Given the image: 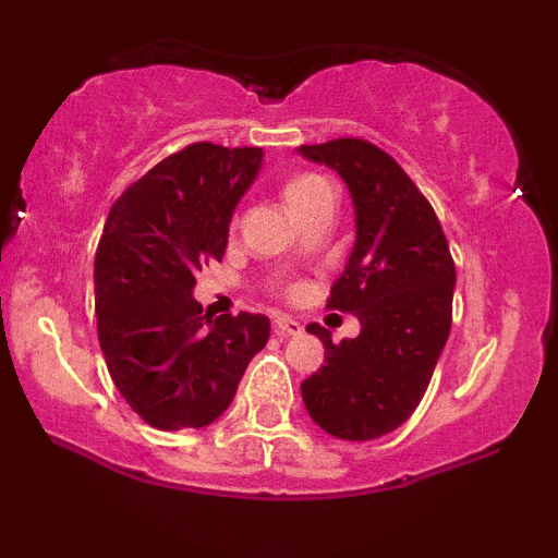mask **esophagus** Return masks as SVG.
<instances>
[{"instance_id": "34e87169", "label": "esophagus", "mask_w": 558, "mask_h": 558, "mask_svg": "<svg viewBox=\"0 0 558 558\" xmlns=\"http://www.w3.org/2000/svg\"><path fill=\"white\" fill-rule=\"evenodd\" d=\"M272 330L278 332V336H299L301 332V323H296V319H291V317H275V323H272Z\"/></svg>"}]
</instances>
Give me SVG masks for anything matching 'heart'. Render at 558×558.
<instances>
[{
  "mask_svg": "<svg viewBox=\"0 0 558 558\" xmlns=\"http://www.w3.org/2000/svg\"><path fill=\"white\" fill-rule=\"evenodd\" d=\"M323 196H336V194H332V185L325 181L323 175H317V172H301V175L291 178L283 189V198L291 213H296V209L306 207V204L317 202V198Z\"/></svg>",
  "mask_w": 558,
  "mask_h": 558,
  "instance_id": "b5f03b06",
  "label": "heart"
}]
</instances>
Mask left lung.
Listing matches in <instances>:
<instances>
[{
	"label": "left lung",
	"instance_id": "obj_1",
	"mask_svg": "<svg viewBox=\"0 0 558 558\" xmlns=\"http://www.w3.org/2000/svg\"><path fill=\"white\" fill-rule=\"evenodd\" d=\"M349 185L356 241L328 310L360 317L341 343L310 325L325 364L301 383L310 417L343 440H373L412 417L451 330L457 286L448 241L430 202L393 157L364 138L299 146Z\"/></svg>",
	"mask_w": 558,
	"mask_h": 558
}]
</instances>
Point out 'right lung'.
Here are the masks:
<instances>
[{
  "label": "right lung",
  "mask_w": 558,
  "mask_h": 558,
  "mask_svg": "<svg viewBox=\"0 0 558 558\" xmlns=\"http://www.w3.org/2000/svg\"><path fill=\"white\" fill-rule=\"evenodd\" d=\"M259 146H185L138 178L107 215L94 259L96 332L120 396L146 425L215 422L265 349V315H204L196 272L220 262L230 217L262 168Z\"/></svg>",
  "instance_id": "right-lung-1"
}]
</instances>
